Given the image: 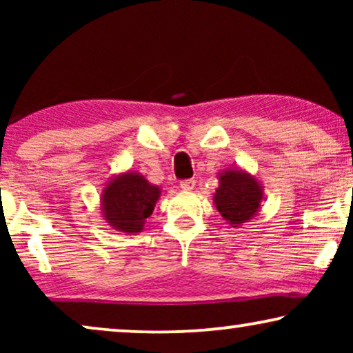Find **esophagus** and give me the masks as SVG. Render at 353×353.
I'll return each instance as SVG.
<instances>
[{"mask_svg": "<svg viewBox=\"0 0 353 353\" xmlns=\"http://www.w3.org/2000/svg\"><path fill=\"white\" fill-rule=\"evenodd\" d=\"M194 186H196V181L194 180H183L181 183H180V188L185 192H190V191H192L194 190Z\"/></svg>", "mask_w": 353, "mask_h": 353, "instance_id": "obj_1", "label": "esophagus"}]
</instances>
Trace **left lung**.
<instances>
[{
	"instance_id": "8db88e82",
	"label": "left lung",
	"mask_w": 353,
	"mask_h": 353,
	"mask_svg": "<svg viewBox=\"0 0 353 353\" xmlns=\"http://www.w3.org/2000/svg\"><path fill=\"white\" fill-rule=\"evenodd\" d=\"M263 202V186L243 168L228 167L219 173L214 204L231 228L248 223L259 214Z\"/></svg>"
}]
</instances>
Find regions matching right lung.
Listing matches in <instances>:
<instances>
[{"instance_id": "right-lung-1", "label": "right lung", "mask_w": 353, "mask_h": 353, "mask_svg": "<svg viewBox=\"0 0 353 353\" xmlns=\"http://www.w3.org/2000/svg\"><path fill=\"white\" fill-rule=\"evenodd\" d=\"M162 191L139 172H122L105 183L101 192V214L105 223L125 234L141 233Z\"/></svg>"}]
</instances>
